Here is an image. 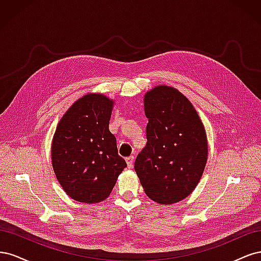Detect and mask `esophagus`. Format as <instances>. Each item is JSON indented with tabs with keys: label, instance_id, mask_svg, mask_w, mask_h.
I'll return each instance as SVG.
<instances>
[{
	"label": "esophagus",
	"instance_id": "34e87169",
	"mask_svg": "<svg viewBox=\"0 0 261 261\" xmlns=\"http://www.w3.org/2000/svg\"><path fill=\"white\" fill-rule=\"evenodd\" d=\"M126 163H127V168L130 169L134 165V156L130 155L128 158H126Z\"/></svg>",
	"mask_w": 261,
	"mask_h": 261
}]
</instances>
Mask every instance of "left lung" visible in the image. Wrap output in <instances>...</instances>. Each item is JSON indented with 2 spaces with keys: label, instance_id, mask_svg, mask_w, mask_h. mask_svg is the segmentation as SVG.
I'll use <instances>...</instances> for the list:
<instances>
[{
  "label": "left lung",
  "instance_id": "8db88e82",
  "mask_svg": "<svg viewBox=\"0 0 261 261\" xmlns=\"http://www.w3.org/2000/svg\"><path fill=\"white\" fill-rule=\"evenodd\" d=\"M147 145L135 161L140 184L161 204L183 200L198 185L208 159L204 126L183 93L170 86L146 92Z\"/></svg>",
  "mask_w": 261,
  "mask_h": 261
}]
</instances>
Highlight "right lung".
<instances>
[{"mask_svg":"<svg viewBox=\"0 0 261 261\" xmlns=\"http://www.w3.org/2000/svg\"><path fill=\"white\" fill-rule=\"evenodd\" d=\"M113 105L105 94L87 93L74 102L55 129L52 167L62 188L76 201L107 199L127 167L109 130Z\"/></svg>","mask_w":261,"mask_h":261,"instance_id":"right-lung-1","label":"right lung"}]
</instances>
